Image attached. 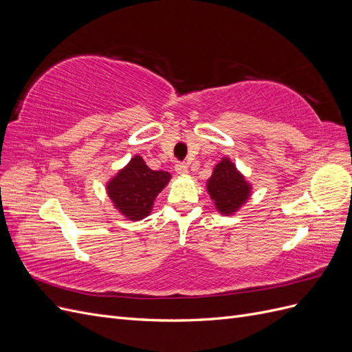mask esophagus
<instances>
[{"mask_svg":"<svg viewBox=\"0 0 352 352\" xmlns=\"http://www.w3.org/2000/svg\"><path fill=\"white\" fill-rule=\"evenodd\" d=\"M175 170H176L177 175H186L189 168H188V164H186V163H177V164L175 166Z\"/></svg>","mask_w":352,"mask_h":352,"instance_id":"1","label":"esophagus"}]
</instances>
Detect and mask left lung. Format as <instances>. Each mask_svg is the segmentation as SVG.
<instances>
[{"instance_id":"left-lung-1","label":"left lung","mask_w":352,"mask_h":352,"mask_svg":"<svg viewBox=\"0 0 352 352\" xmlns=\"http://www.w3.org/2000/svg\"><path fill=\"white\" fill-rule=\"evenodd\" d=\"M252 186L229 157H223L207 180V192L223 216H233L251 197Z\"/></svg>"}]
</instances>
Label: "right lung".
<instances>
[{
    "mask_svg": "<svg viewBox=\"0 0 352 352\" xmlns=\"http://www.w3.org/2000/svg\"><path fill=\"white\" fill-rule=\"evenodd\" d=\"M172 175L151 170L141 155H133L105 185L114 208L126 219L142 220L154 206V199L167 186Z\"/></svg>",
    "mask_w": 352,
    "mask_h": 352,
    "instance_id": "add662e5",
    "label": "right lung"
}]
</instances>
